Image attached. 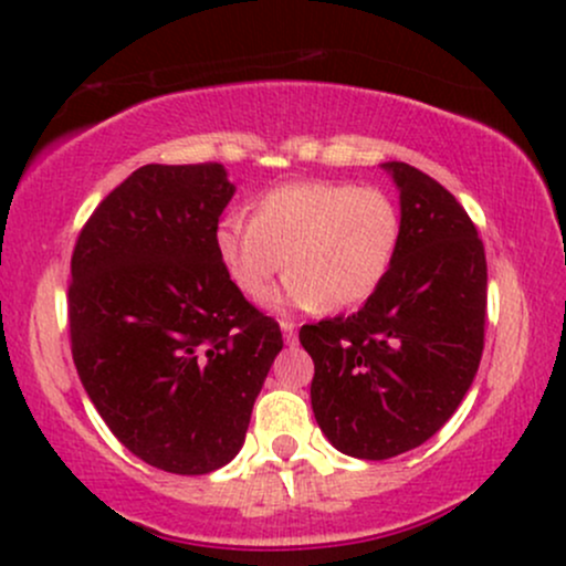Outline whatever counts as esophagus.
<instances>
[{"instance_id": "34e87169", "label": "esophagus", "mask_w": 566, "mask_h": 566, "mask_svg": "<svg viewBox=\"0 0 566 566\" xmlns=\"http://www.w3.org/2000/svg\"><path fill=\"white\" fill-rule=\"evenodd\" d=\"M282 333H284V343H290L292 346V343L297 340V324L282 319Z\"/></svg>"}]
</instances>
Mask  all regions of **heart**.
<instances>
[{
  "label": "heart",
  "instance_id": "obj_1",
  "mask_svg": "<svg viewBox=\"0 0 566 566\" xmlns=\"http://www.w3.org/2000/svg\"><path fill=\"white\" fill-rule=\"evenodd\" d=\"M405 218L391 191L346 180L287 184L261 193L250 220L226 216L216 250L250 301H263L284 269L279 303L350 308L380 290L399 255Z\"/></svg>",
  "mask_w": 566,
  "mask_h": 566
}]
</instances>
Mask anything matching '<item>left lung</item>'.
<instances>
[{
  "instance_id": "obj_1",
  "label": "left lung",
  "mask_w": 566,
  "mask_h": 566,
  "mask_svg": "<svg viewBox=\"0 0 566 566\" xmlns=\"http://www.w3.org/2000/svg\"><path fill=\"white\" fill-rule=\"evenodd\" d=\"M401 191L399 255L356 314L303 324L311 407L340 452L388 460L439 431L484 350L486 258L476 226L431 175L386 161Z\"/></svg>"
}]
</instances>
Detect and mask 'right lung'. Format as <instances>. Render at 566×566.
<instances>
[{
    "mask_svg": "<svg viewBox=\"0 0 566 566\" xmlns=\"http://www.w3.org/2000/svg\"><path fill=\"white\" fill-rule=\"evenodd\" d=\"M233 197L223 165H143L95 207L71 255V356L90 399L143 463L201 476L242 450L279 322L216 250Z\"/></svg>",
    "mask_w": 566,
    "mask_h": 566,
    "instance_id": "add662e5",
    "label": "right lung"
}]
</instances>
